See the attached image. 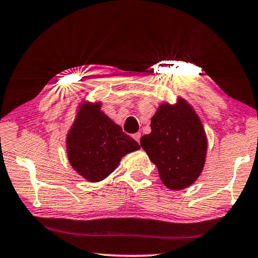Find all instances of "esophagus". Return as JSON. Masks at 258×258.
<instances>
[{"instance_id":"esophagus-1","label":"esophagus","mask_w":258,"mask_h":258,"mask_svg":"<svg viewBox=\"0 0 258 258\" xmlns=\"http://www.w3.org/2000/svg\"><path fill=\"white\" fill-rule=\"evenodd\" d=\"M140 138H141V133L140 132L133 134V139L136 140V141H138V143H139V141H140Z\"/></svg>"}]
</instances>
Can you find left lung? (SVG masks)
<instances>
[{"instance_id":"left-lung-1","label":"left lung","mask_w":258,"mask_h":258,"mask_svg":"<svg viewBox=\"0 0 258 258\" xmlns=\"http://www.w3.org/2000/svg\"><path fill=\"white\" fill-rule=\"evenodd\" d=\"M151 133L140 145L157 166L166 187L180 190L200 175L206 160L207 138L200 119L183 99L162 104L152 117Z\"/></svg>"}]
</instances>
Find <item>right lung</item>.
I'll use <instances>...</instances> for the list:
<instances>
[{
	"label": "right lung",
	"mask_w": 258,
	"mask_h": 258,
	"mask_svg": "<svg viewBox=\"0 0 258 258\" xmlns=\"http://www.w3.org/2000/svg\"><path fill=\"white\" fill-rule=\"evenodd\" d=\"M139 148L136 140L100 111V103L82 105L67 139L71 166L91 182L107 177L125 154Z\"/></svg>",
	"instance_id": "1"
}]
</instances>
